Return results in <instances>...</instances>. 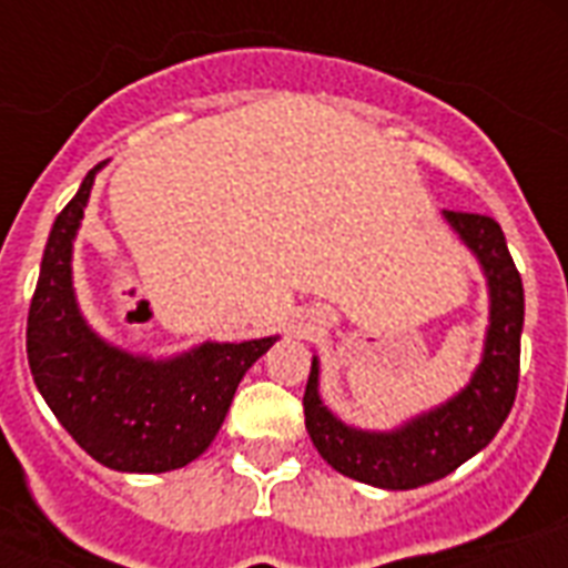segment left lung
Returning a JSON list of instances; mask_svg holds the SVG:
<instances>
[{"instance_id":"obj_1","label":"left lung","mask_w":568,"mask_h":568,"mask_svg":"<svg viewBox=\"0 0 568 568\" xmlns=\"http://www.w3.org/2000/svg\"><path fill=\"white\" fill-rule=\"evenodd\" d=\"M442 217L471 250L489 292L484 354L466 386L445 404L413 415L392 430H363L342 422L321 400V363L318 356H312L310 383L303 395L312 445L336 471L379 489H415L450 475L495 439L519 388L525 288L507 239L501 226L486 214L442 212Z\"/></svg>"}]
</instances>
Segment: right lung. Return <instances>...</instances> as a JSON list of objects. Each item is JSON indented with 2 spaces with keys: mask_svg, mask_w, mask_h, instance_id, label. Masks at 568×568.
<instances>
[{
  "mask_svg": "<svg viewBox=\"0 0 568 568\" xmlns=\"http://www.w3.org/2000/svg\"><path fill=\"white\" fill-rule=\"evenodd\" d=\"M102 164L84 176L49 232L26 327L29 368L61 427L97 463L162 475L212 445L241 377L280 336L203 342L164 359L105 342L73 288V241Z\"/></svg>",
  "mask_w": 568,
  "mask_h": 568,
  "instance_id": "add662e5",
  "label": "right lung"
}]
</instances>
